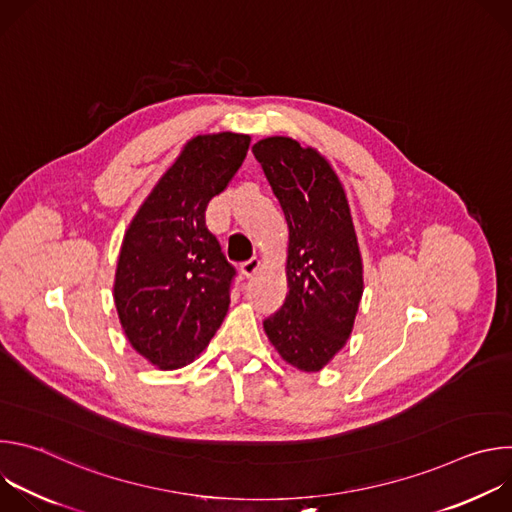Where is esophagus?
Instances as JSON below:
<instances>
[{
	"instance_id": "obj_1",
	"label": "esophagus",
	"mask_w": 512,
	"mask_h": 512,
	"mask_svg": "<svg viewBox=\"0 0 512 512\" xmlns=\"http://www.w3.org/2000/svg\"><path fill=\"white\" fill-rule=\"evenodd\" d=\"M259 265H261V261H259L257 257H251L249 261H245V263L241 265V273H243L245 277H251V275L259 269Z\"/></svg>"
}]
</instances>
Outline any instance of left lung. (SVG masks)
Here are the masks:
<instances>
[{
    "mask_svg": "<svg viewBox=\"0 0 512 512\" xmlns=\"http://www.w3.org/2000/svg\"><path fill=\"white\" fill-rule=\"evenodd\" d=\"M253 154L289 229V294L263 328L285 362L316 373L350 338L364 289L348 200L328 160L296 139L265 137Z\"/></svg>",
    "mask_w": 512,
    "mask_h": 512,
    "instance_id": "obj_1",
    "label": "left lung"
}]
</instances>
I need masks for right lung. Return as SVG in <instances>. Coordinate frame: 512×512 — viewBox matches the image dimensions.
<instances>
[{
	"mask_svg": "<svg viewBox=\"0 0 512 512\" xmlns=\"http://www.w3.org/2000/svg\"><path fill=\"white\" fill-rule=\"evenodd\" d=\"M251 137H192L129 223L113 298L129 344L162 371L192 362L223 324L235 267L204 212L241 168Z\"/></svg>",
	"mask_w": 512,
	"mask_h": 512,
	"instance_id": "obj_1",
	"label": "right lung"
}]
</instances>
